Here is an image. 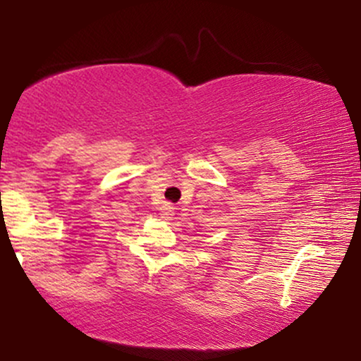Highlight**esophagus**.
<instances>
[{
    "instance_id": "esophagus-1",
    "label": "esophagus",
    "mask_w": 361,
    "mask_h": 361,
    "mask_svg": "<svg viewBox=\"0 0 361 361\" xmlns=\"http://www.w3.org/2000/svg\"><path fill=\"white\" fill-rule=\"evenodd\" d=\"M174 210H176L174 205L167 204V202H166V204H162L161 209H159L161 216H162V219H164V220H171L172 215H174Z\"/></svg>"
}]
</instances>
